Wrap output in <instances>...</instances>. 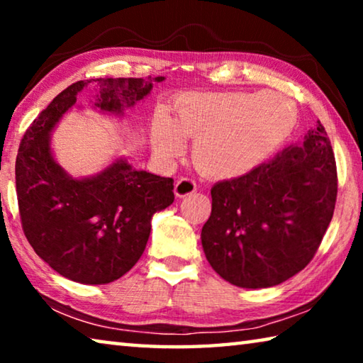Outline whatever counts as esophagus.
<instances>
[{
    "mask_svg": "<svg viewBox=\"0 0 363 363\" xmlns=\"http://www.w3.org/2000/svg\"><path fill=\"white\" fill-rule=\"evenodd\" d=\"M196 190V182L194 179H190V177H182L176 182L174 186V194L176 196H187L190 194H194Z\"/></svg>",
    "mask_w": 363,
    "mask_h": 363,
    "instance_id": "esophagus-1",
    "label": "esophagus"
}]
</instances>
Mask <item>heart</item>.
Masks as SVG:
<instances>
[{"label": "heart", "mask_w": 363, "mask_h": 363, "mask_svg": "<svg viewBox=\"0 0 363 363\" xmlns=\"http://www.w3.org/2000/svg\"><path fill=\"white\" fill-rule=\"evenodd\" d=\"M296 120V104L277 91L190 93L177 101L171 120L157 115L152 144L169 160L182 150V138L195 139L196 167L216 177H235L277 150Z\"/></svg>", "instance_id": "heart-1"}]
</instances>
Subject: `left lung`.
<instances>
[{
	"label": "left lung",
	"instance_id": "left-lung-1",
	"mask_svg": "<svg viewBox=\"0 0 363 363\" xmlns=\"http://www.w3.org/2000/svg\"><path fill=\"white\" fill-rule=\"evenodd\" d=\"M335 153L320 121L250 173L211 189L201 245L211 267L232 285L269 288L315 256L333 218Z\"/></svg>",
	"mask_w": 363,
	"mask_h": 363
}]
</instances>
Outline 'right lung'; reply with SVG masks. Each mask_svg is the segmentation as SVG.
<instances>
[{
	"label": "right lung",
	"mask_w": 363,
	"mask_h": 363,
	"mask_svg": "<svg viewBox=\"0 0 363 363\" xmlns=\"http://www.w3.org/2000/svg\"><path fill=\"white\" fill-rule=\"evenodd\" d=\"M163 79L77 82L54 97L23 134L16 158L22 229L35 253L67 279L102 285L125 275L144 253L153 214L174 201V181L133 169L125 160L94 177L73 179L51 155L52 128L86 84L99 86L96 107L121 113L150 93L152 82Z\"/></svg>",
	"instance_id": "1"
}]
</instances>
